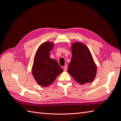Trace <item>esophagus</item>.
I'll return each mask as SVG.
<instances>
[{
  "instance_id": "obj_1",
  "label": "esophagus",
  "mask_w": 121,
  "mask_h": 121,
  "mask_svg": "<svg viewBox=\"0 0 121 121\" xmlns=\"http://www.w3.org/2000/svg\"><path fill=\"white\" fill-rule=\"evenodd\" d=\"M63 70H64V71H67V70H68L67 65H65V67H64V68H63Z\"/></svg>"
}]
</instances>
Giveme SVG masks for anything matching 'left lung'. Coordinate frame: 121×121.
<instances>
[{
	"label": "left lung",
	"mask_w": 121,
	"mask_h": 121,
	"mask_svg": "<svg viewBox=\"0 0 121 121\" xmlns=\"http://www.w3.org/2000/svg\"><path fill=\"white\" fill-rule=\"evenodd\" d=\"M72 58L68 72L80 84L91 82L95 78L96 66L87 47L80 42L71 46Z\"/></svg>",
	"instance_id": "8db88e82"
}]
</instances>
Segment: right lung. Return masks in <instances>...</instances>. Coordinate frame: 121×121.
<instances>
[{
  "mask_svg": "<svg viewBox=\"0 0 121 121\" xmlns=\"http://www.w3.org/2000/svg\"><path fill=\"white\" fill-rule=\"evenodd\" d=\"M53 47L51 42H44L39 46L35 56L32 73L35 81L42 86H50L63 72L57 61L50 58L49 52Z\"/></svg>",
  "mask_w": 121,
  "mask_h": 121,
  "instance_id": "right-lung-1",
  "label": "right lung"
}]
</instances>
